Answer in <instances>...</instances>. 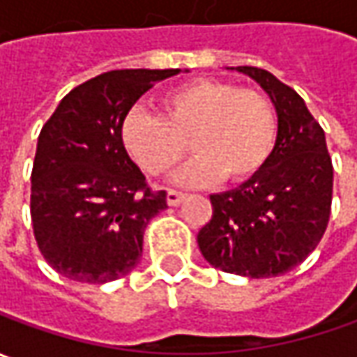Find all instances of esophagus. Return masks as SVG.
<instances>
[{
  "mask_svg": "<svg viewBox=\"0 0 357 357\" xmlns=\"http://www.w3.org/2000/svg\"><path fill=\"white\" fill-rule=\"evenodd\" d=\"M167 205H172V207H178L179 203L185 199V193H181V191H176V190H169L167 191Z\"/></svg>",
  "mask_w": 357,
  "mask_h": 357,
  "instance_id": "obj_1",
  "label": "esophagus"
}]
</instances>
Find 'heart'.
Segmentation results:
<instances>
[{"mask_svg":"<svg viewBox=\"0 0 357 357\" xmlns=\"http://www.w3.org/2000/svg\"><path fill=\"white\" fill-rule=\"evenodd\" d=\"M162 116L132 108L120 138L128 155L150 176H166L188 155H197L178 183L199 188L225 176L243 181L271 158L278 118L271 98L233 82L199 79L176 86L160 98Z\"/></svg>","mask_w":357,"mask_h":357,"instance_id":"b5f03b06","label":"heart"}]
</instances>
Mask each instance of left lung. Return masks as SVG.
Wrapping results in <instances>:
<instances>
[{"mask_svg":"<svg viewBox=\"0 0 357 357\" xmlns=\"http://www.w3.org/2000/svg\"><path fill=\"white\" fill-rule=\"evenodd\" d=\"M261 84L278 118L277 144L255 176L213 193L211 221L199 231L205 261L239 277L268 278L292 271L328 227L334 167L324 130L301 94L268 70L229 67Z\"/></svg>","mask_w":357,"mask_h":357,"instance_id":"obj_1","label":"left lung"}]
</instances>
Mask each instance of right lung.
Listing matches in <instances>:
<instances>
[{
    "label": "right lung",
    "instance_id": "obj_1",
    "mask_svg": "<svg viewBox=\"0 0 357 357\" xmlns=\"http://www.w3.org/2000/svg\"><path fill=\"white\" fill-rule=\"evenodd\" d=\"M179 68L108 70L73 89L45 122L31 172V221L59 275L102 284L140 263L144 231L167 207L120 138L122 120Z\"/></svg>",
    "mask_w": 357,
    "mask_h": 357
}]
</instances>
